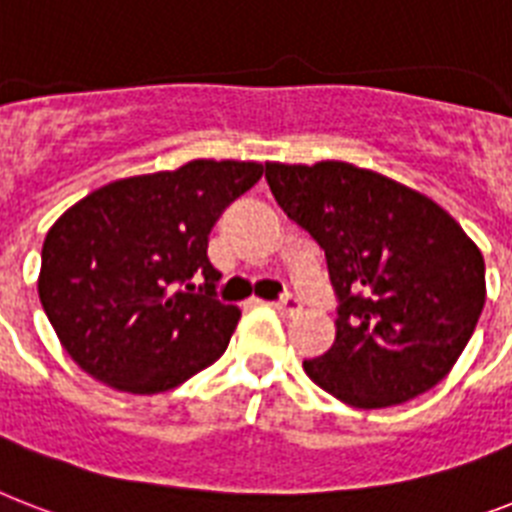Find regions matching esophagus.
I'll return each mask as SVG.
<instances>
[{
	"label": "esophagus",
	"mask_w": 512,
	"mask_h": 512,
	"mask_svg": "<svg viewBox=\"0 0 512 512\" xmlns=\"http://www.w3.org/2000/svg\"><path fill=\"white\" fill-rule=\"evenodd\" d=\"M273 307H276L281 315H294V313H299L302 302H299L297 294H284V297L278 299V302H273Z\"/></svg>",
	"instance_id": "obj_1"
}]
</instances>
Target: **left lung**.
Segmentation results:
<instances>
[{
	"mask_svg": "<svg viewBox=\"0 0 512 512\" xmlns=\"http://www.w3.org/2000/svg\"><path fill=\"white\" fill-rule=\"evenodd\" d=\"M273 197L326 252L336 339L305 373L352 407L400 405L458 363L484 310V257L421 191L350 162H265Z\"/></svg>",
	"mask_w": 512,
	"mask_h": 512,
	"instance_id": "obj_1",
	"label": "left lung"
}]
</instances>
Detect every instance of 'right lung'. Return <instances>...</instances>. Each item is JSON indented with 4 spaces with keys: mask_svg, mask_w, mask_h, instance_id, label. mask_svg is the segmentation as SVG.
Returning a JSON list of instances; mask_svg holds the SVG:
<instances>
[{
    "mask_svg": "<svg viewBox=\"0 0 512 512\" xmlns=\"http://www.w3.org/2000/svg\"><path fill=\"white\" fill-rule=\"evenodd\" d=\"M260 162L191 160L91 191L49 228L39 299L62 347L102 384L168 392L213 365L239 323L215 299L207 236ZM202 277L206 284L194 287Z\"/></svg>",
    "mask_w": 512,
    "mask_h": 512,
    "instance_id": "right-lung-1",
    "label": "right lung"
}]
</instances>
